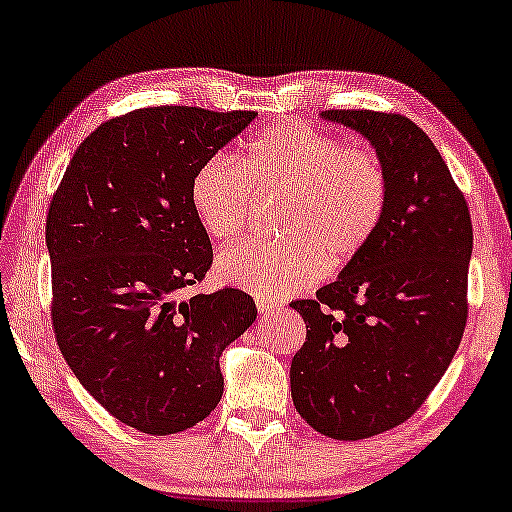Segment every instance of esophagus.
<instances>
[{"mask_svg": "<svg viewBox=\"0 0 512 512\" xmlns=\"http://www.w3.org/2000/svg\"><path fill=\"white\" fill-rule=\"evenodd\" d=\"M257 310H259V314L266 316V314H273V312L282 310V303H278V300H273V298L259 296L257 298Z\"/></svg>", "mask_w": 512, "mask_h": 512, "instance_id": "esophagus-1", "label": "esophagus"}]
</instances>
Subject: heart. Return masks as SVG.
I'll return each mask as SVG.
<instances>
[{"label":"heart","instance_id":"b5f03b06","mask_svg":"<svg viewBox=\"0 0 512 512\" xmlns=\"http://www.w3.org/2000/svg\"><path fill=\"white\" fill-rule=\"evenodd\" d=\"M255 193L282 196L280 237L225 250L218 273L253 294L287 296L371 246L387 218L389 170L376 150L287 120L250 139L237 161L207 159L191 180V205L214 241L246 230Z\"/></svg>","mask_w":512,"mask_h":512}]
</instances>
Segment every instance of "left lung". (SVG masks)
I'll return each mask as SVG.
<instances>
[{"label": "left lung", "instance_id": "left-lung-1", "mask_svg": "<svg viewBox=\"0 0 512 512\" xmlns=\"http://www.w3.org/2000/svg\"><path fill=\"white\" fill-rule=\"evenodd\" d=\"M389 170L378 237L314 298L289 307L307 335L291 399L314 431L355 442L408 421L449 369L467 323L472 216L442 154L401 113L328 109Z\"/></svg>", "mask_w": 512, "mask_h": 512}]
</instances>
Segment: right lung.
Returning <instances> with one entry per match:
<instances>
[{"mask_svg": "<svg viewBox=\"0 0 512 512\" xmlns=\"http://www.w3.org/2000/svg\"><path fill=\"white\" fill-rule=\"evenodd\" d=\"M255 116L166 104L111 118L47 209L56 344L88 394L141 433H182L216 408L218 358L257 316L234 287L184 298L214 262L191 180Z\"/></svg>", "mask_w": 512, "mask_h": 512, "instance_id": "1", "label": "right lung"}]
</instances>
